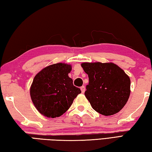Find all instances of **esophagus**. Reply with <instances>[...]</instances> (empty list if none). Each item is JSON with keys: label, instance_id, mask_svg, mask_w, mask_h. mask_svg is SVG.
Here are the masks:
<instances>
[{"label": "esophagus", "instance_id": "esophagus-1", "mask_svg": "<svg viewBox=\"0 0 152 152\" xmlns=\"http://www.w3.org/2000/svg\"><path fill=\"white\" fill-rule=\"evenodd\" d=\"M81 91L82 93H84L85 91V87H84V86H82V87H81Z\"/></svg>", "mask_w": 152, "mask_h": 152}]
</instances>
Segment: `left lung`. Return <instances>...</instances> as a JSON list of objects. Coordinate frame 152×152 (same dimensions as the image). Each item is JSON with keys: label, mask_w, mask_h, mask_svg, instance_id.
<instances>
[{"label": "left lung", "mask_w": 152, "mask_h": 152, "mask_svg": "<svg viewBox=\"0 0 152 152\" xmlns=\"http://www.w3.org/2000/svg\"><path fill=\"white\" fill-rule=\"evenodd\" d=\"M81 67L89 80L85 95L92 108L104 116L118 113L129 99V76L113 63L85 62Z\"/></svg>", "instance_id": "8db88e82"}]
</instances>
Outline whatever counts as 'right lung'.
I'll return each mask as SVG.
<instances>
[{
  "label": "right lung",
  "mask_w": 152,
  "mask_h": 152,
  "mask_svg": "<svg viewBox=\"0 0 152 152\" xmlns=\"http://www.w3.org/2000/svg\"><path fill=\"white\" fill-rule=\"evenodd\" d=\"M72 67L58 63L43 69L34 77L30 94L36 109L48 118H56L66 112L81 93L68 76Z\"/></svg>",
  "instance_id": "right-lung-1"
}]
</instances>
